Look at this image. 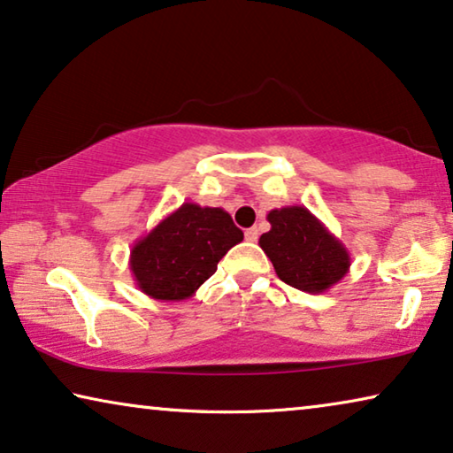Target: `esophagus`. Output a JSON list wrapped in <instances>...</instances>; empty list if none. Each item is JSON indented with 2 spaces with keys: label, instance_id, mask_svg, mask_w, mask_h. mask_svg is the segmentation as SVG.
I'll return each instance as SVG.
<instances>
[{
  "label": "esophagus",
  "instance_id": "esophagus-1",
  "mask_svg": "<svg viewBox=\"0 0 453 453\" xmlns=\"http://www.w3.org/2000/svg\"><path fill=\"white\" fill-rule=\"evenodd\" d=\"M244 235H246L248 242H257L258 240V229L257 227H248L246 232H244Z\"/></svg>",
  "mask_w": 453,
  "mask_h": 453
}]
</instances>
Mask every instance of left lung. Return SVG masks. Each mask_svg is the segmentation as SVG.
Wrapping results in <instances>:
<instances>
[{
	"mask_svg": "<svg viewBox=\"0 0 453 453\" xmlns=\"http://www.w3.org/2000/svg\"><path fill=\"white\" fill-rule=\"evenodd\" d=\"M266 219L271 229L258 244L281 281L305 293H324L347 275V246L303 205L273 209Z\"/></svg>",
	"mask_w": 453,
	"mask_h": 453,
	"instance_id": "1",
	"label": "left lung"
}]
</instances>
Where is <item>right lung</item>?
<instances>
[{"instance_id":"obj_1","label":"right lung","mask_w":453,"mask_h":453,"mask_svg":"<svg viewBox=\"0 0 453 453\" xmlns=\"http://www.w3.org/2000/svg\"><path fill=\"white\" fill-rule=\"evenodd\" d=\"M244 240L221 207L182 203L131 248L133 281L157 302H180L218 271L227 250Z\"/></svg>"}]
</instances>
